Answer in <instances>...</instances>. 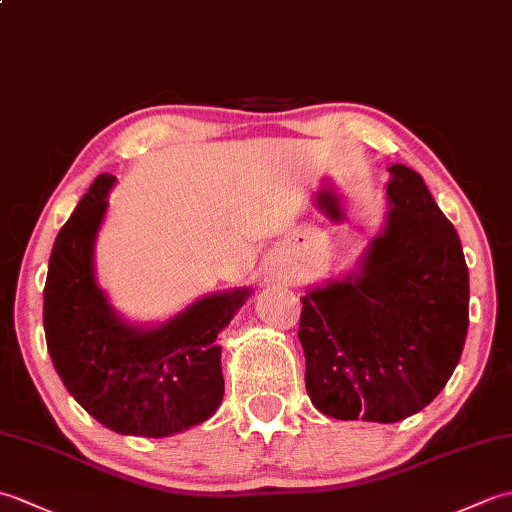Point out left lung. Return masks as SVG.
<instances>
[{
	"label": "left lung",
	"mask_w": 512,
	"mask_h": 512,
	"mask_svg": "<svg viewBox=\"0 0 512 512\" xmlns=\"http://www.w3.org/2000/svg\"><path fill=\"white\" fill-rule=\"evenodd\" d=\"M391 209L356 275L301 297L312 405L330 418L398 422L436 398L462 356L469 268L420 173L389 167Z\"/></svg>",
	"instance_id": "left-lung-1"
}]
</instances>
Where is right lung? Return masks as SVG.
<instances>
[{
    "instance_id": "add662e5",
    "label": "right lung",
    "mask_w": 512,
    "mask_h": 512,
    "mask_svg": "<svg viewBox=\"0 0 512 512\" xmlns=\"http://www.w3.org/2000/svg\"><path fill=\"white\" fill-rule=\"evenodd\" d=\"M114 180L101 173L54 239L43 330L65 389L92 418L123 436L162 438L204 422L220 407L222 347L215 339L250 292L204 297L154 330L118 319L92 266Z\"/></svg>"
}]
</instances>
